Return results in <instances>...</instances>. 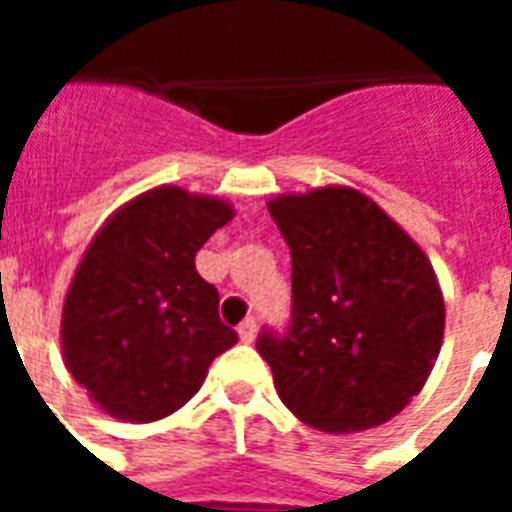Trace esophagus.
<instances>
[{
  "label": "esophagus",
  "instance_id": "esophagus-1",
  "mask_svg": "<svg viewBox=\"0 0 512 512\" xmlns=\"http://www.w3.org/2000/svg\"><path fill=\"white\" fill-rule=\"evenodd\" d=\"M257 335V321L255 319H244L239 324V340L241 342H252Z\"/></svg>",
  "mask_w": 512,
  "mask_h": 512
}]
</instances>
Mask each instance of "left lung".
<instances>
[{
    "label": "left lung",
    "mask_w": 512,
    "mask_h": 512,
    "mask_svg": "<svg viewBox=\"0 0 512 512\" xmlns=\"http://www.w3.org/2000/svg\"><path fill=\"white\" fill-rule=\"evenodd\" d=\"M292 252V324L257 340L297 420L356 433L396 417L428 382L444 295L414 239L348 185L268 201Z\"/></svg>",
    "instance_id": "left-lung-1"
}]
</instances>
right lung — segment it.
Masks as SVG:
<instances>
[{
    "label": "right lung",
    "instance_id": "add662e5",
    "mask_svg": "<svg viewBox=\"0 0 512 512\" xmlns=\"http://www.w3.org/2000/svg\"><path fill=\"white\" fill-rule=\"evenodd\" d=\"M233 220L217 196L156 185L108 217L63 303V361L87 396L124 422H156L196 396L236 345L196 252Z\"/></svg>",
    "mask_w": 512,
    "mask_h": 512
}]
</instances>
